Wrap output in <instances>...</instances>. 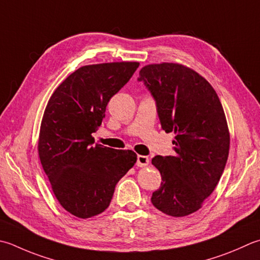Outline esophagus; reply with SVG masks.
I'll use <instances>...</instances> for the list:
<instances>
[{"instance_id":"obj_1","label":"esophagus","mask_w":260,"mask_h":260,"mask_svg":"<svg viewBox=\"0 0 260 260\" xmlns=\"http://www.w3.org/2000/svg\"><path fill=\"white\" fill-rule=\"evenodd\" d=\"M149 157L145 156V155H137V162L136 165L137 167H146L147 165H149Z\"/></svg>"}]
</instances>
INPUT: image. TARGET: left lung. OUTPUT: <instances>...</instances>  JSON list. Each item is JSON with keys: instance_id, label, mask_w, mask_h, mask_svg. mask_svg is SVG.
Segmentation results:
<instances>
[{"instance_id": "left-lung-1", "label": "left lung", "mask_w": 260, "mask_h": 260, "mask_svg": "<svg viewBox=\"0 0 260 260\" xmlns=\"http://www.w3.org/2000/svg\"><path fill=\"white\" fill-rule=\"evenodd\" d=\"M137 81L153 96L162 129L176 134L175 155L152 159L162 182L151 202L170 216L189 215L215 189L226 165L230 135L222 104L202 75L179 64L146 65Z\"/></svg>"}]
</instances>
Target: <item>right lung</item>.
<instances>
[{"mask_svg":"<svg viewBox=\"0 0 260 260\" xmlns=\"http://www.w3.org/2000/svg\"><path fill=\"white\" fill-rule=\"evenodd\" d=\"M137 62L80 68L68 76L46 106L38 152L53 191L66 211L92 217L109 206L115 187L136 164L131 150L94 143L106 107L128 82Z\"/></svg>","mask_w":260,"mask_h":260,"instance_id":"add662e5","label":"right lung"}]
</instances>
